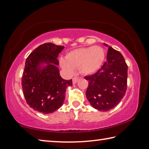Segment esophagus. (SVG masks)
<instances>
[{
    "label": "esophagus",
    "mask_w": 149,
    "mask_h": 149,
    "mask_svg": "<svg viewBox=\"0 0 149 149\" xmlns=\"http://www.w3.org/2000/svg\"><path fill=\"white\" fill-rule=\"evenodd\" d=\"M79 80V77H74L72 79V81H73V84H76V83L77 82V81Z\"/></svg>",
    "instance_id": "1"
}]
</instances>
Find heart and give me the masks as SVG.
<instances>
[{
  "label": "heart",
  "instance_id": "heart-1",
  "mask_svg": "<svg viewBox=\"0 0 149 149\" xmlns=\"http://www.w3.org/2000/svg\"><path fill=\"white\" fill-rule=\"evenodd\" d=\"M104 60V51L102 48L89 47L68 52L65 59H60V65L68 74H72L74 68H79L81 74L92 75L100 69Z\"/></svg>",
  "mask_w": 149,
  "mask_h": 149
}]
</instances>
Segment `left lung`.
Instances as JSON below:
<instances>
[{
    "instance_id": "8db88e82",
    "label": "left lung",
    "mask_w": 149,
    "mask_h": 149,
    "mask_svg": "<svg viewBox=\"0 0 149 149\" xmlns=\"http://www.w3.org/2000/svg\"><path fill=\"white\" fill-rule=\"evenodd\" d=\"M107 60L97 73L85 76L89 81L86 97L98 110L107 112L122 100L127 89V65L119 51L108 47Z\"/></svg>"
}]
</instances>
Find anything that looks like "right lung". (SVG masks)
Here are the masks:
<instances>
[{
    "label": "right lung",
    "mask_w": 149,
    "mask_h": 149,
    "mask_svg": "<svg viewBox=\"0 0 149 149\" xmlns=\"http://www.w3.org/2000/svg\"><path fill=\"white\" fill-rule=\"evenodd\" d=\"M64 46L46 42L36 48L27 58L22 86L27 104L42 114H49L62 107L65 91L72 80L60 75L57 58Z\"/></svg>",
    "instance_id": "1"
}]
</instances>
